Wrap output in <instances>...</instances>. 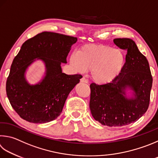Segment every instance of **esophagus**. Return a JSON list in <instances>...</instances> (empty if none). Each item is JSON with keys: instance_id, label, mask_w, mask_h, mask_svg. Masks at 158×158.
<instances>
[{"instance_id": "obj_1", "label": "esophagus", "mask_w": 158, "mask_h": 158, "mask_svg": "<svg viewBox=\"0 0 158 158\" xmlns=\"http://www.w3.org/2000/svg\"><path fill=\"white\" fill-rule=\"evenodd\" d=\"M80 82H81V83H85V84H87L88 83V81H87V79H85V78H84V77H82V78L80 79Z\"/></svg>"}]
</instances>
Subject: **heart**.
I'll return each mask as SVG.
<instances>
[{"instance_id": "1", "label": "heart", "mask_w": 158, "mask_h": 158, "mask_svg": "<svg viewBox=\"0 0 158 158\" xmlns=\"http://www.w3.org/2000/svg\"><path fill=\"white\" fill-rule=\"evenodd\" d=\"M70 64L77 73L90 70V77L97 84H109L122 73L125 57L118 49L105 45H83L73 54Z\"/></svg>"}]
</instances>
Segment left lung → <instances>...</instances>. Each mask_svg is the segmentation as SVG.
<instances>
[{"mask_svg":"<svg viewBox=\"0 0 158 158\" xmlns=\"http://www.w3.org/2000/svg\"><path fill=\"white\" fill-rule=\"evenodd\" d=\"M114 44L127 50L122 73L107 84H90V109L96 121L120 127L138 120L148 108L153 83L146 56L133 39H115Z\"/></svg>","mask_w":158,"mask_h":158,"instance_id":"1","label":"left lung"}]
</instances>
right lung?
<instances>
[{"mask_svg": "<svg viewBox=\"0 0 158 158\" xmlns=\"http://www.w3.org/2000/svg\"><path fill=\"white\" fill-rule=\"evenodd\" d=\"M75 37L44 31L22 45L14 59L6 83L7 95L12 108L26 121L44 124L53 121L61 113L71 90L79 83L80 74L62 73L61 65L75 44ZM36 60L45 66L42 79L30 85L26 73Z\"/></svg>", "mask_w": 158, "mask_h": 158, "instance_id": "right-lung-1", "label": "right lung"}]
</instances>
